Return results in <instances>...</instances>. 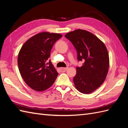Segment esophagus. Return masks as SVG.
Listing matches in <instances>:
<instances>
[{
    "mask_svg": "<svg viewBox=\"0 0 128 128\" xmlns=\"http://www.w3.org/2000/svg\"><path fill=\"white\" fill-rule=\"evenodd\" d=\"M67 69H68V68H61L59 69V70H60V72H66Z\"/></svg>",
    "mask_w": 128,
    "mask_h": 128,
    "instance_id": "34e87169",
    "label": "esophagus"
}]
</instances>
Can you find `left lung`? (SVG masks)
Segmentation results:
<instances>
[{
	"mask_svg": "<svg viewBox=\"0 0 128 128\" xmlns=\"http://www.w3.org/2000/svg\"><path fill=\"white\" fill-rule=\"evenodd\" d=\"M65 37L75 47L78 60H85L81 67H76V75L73 78L75 88L81 93L91 94L107 77L110 66L107 49L102 40L86 30H76Z\"/></svg>",
	"mask_w": 128,
	"mask_h": 128,
	"instance_id": "1",
	"label": "left lung"
}]
</instances>
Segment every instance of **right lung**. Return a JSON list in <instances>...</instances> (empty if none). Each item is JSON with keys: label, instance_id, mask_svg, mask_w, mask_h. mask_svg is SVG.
Here are the masks:
<instances>
[{"label": "right lung", "instance_id": "add662e5", "mask_svg": "<svg viewBox=\"0 0 128 128\" xmlns=\"http://www.w3.org/2000/svg\"><path fill=\"white\" fill-rule=\"evenodd\" d=\"M62 37L59 34L40 32L27 40L19 52V72L27 85L34 90H46L56 78L58 73L48 58L53 44Z\"/></svg>", "mask_w": 128, "mask_h": 128}]
</instances>
